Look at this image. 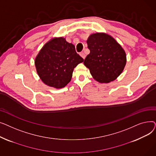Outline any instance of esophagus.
Listing matches in <instances>:
<instances>
[{
    "instance_id": "obj_1",
    "label": "esophagus",
    "mask_w": 156,
    "mask_h": 156,
    "mask_svg": "<svg viewBox=\"0 0 156 156\" xmlns=\"http://www.w3.org/2000/svg\"><path fill=\"white\" fill-rule=\"evenodd\" d=\"M80 56L82 57V58L83 59H85V54L83 52H80Z\"/></svg>"
}]
</instances>
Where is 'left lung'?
Here are the masks:
<instances>
[{"label": "left lung", "instance_id": "left-lung-1", "mask_svg": "<svg viewBox=\"0 0 156 156\" xmlns=\"http://www.w3.org/2000/svg\"><path fill=\"white\" fill-rule=\"evenodd\" d=\"M87 42L90 52L83 63L94 78L100 83L115 80L124 69L126 62L121 46L112 37L99 33L91 35Z\"/></svg>", "mask_w": 156, "mask_h": 156}]
</instances>
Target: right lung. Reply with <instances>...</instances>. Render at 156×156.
<instances>
[{"instance_id": "obj_1", "label": "right lung", "mask_w": 156, "mask_h": 156, "mask_svg": "<svg viewBox=\"0 0 156 156\" xmlns=\"http://www.w3.org/2000/svg\"><path fill=\"white\" fill-rule=\"evenodd\" d=\"M83 61L75 45L60 37L51 40L43 47L35 64L38 75L44 83L61 88L71 81L74 68Z\"/></svg>"}]
</instances>
